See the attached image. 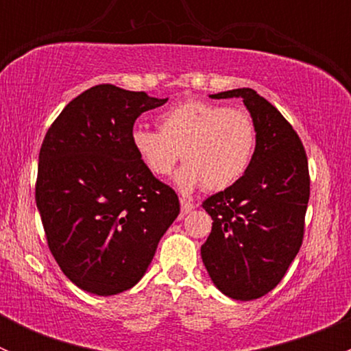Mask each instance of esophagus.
<instances>
[{
	"instance_id": "obj_1",
	"label": "esophagus",
	"mask_w": 351,
	"mask_h": 351,
	"mask_svg": "<svg viewBox=\"0 0 351 351\" xmlns=\"http://www.w3.org/2000/svg\"><path fill=\"white\" fill-rule=\"evenodd\" d=\"M180 204H182V214H189V212H192L195 208V205L192 202L185 200V198H180Z\"/></svg>"
}]
</instances>
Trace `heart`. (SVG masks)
Segmentation results:
<instances>
[{
	"instance_id": "obj_1",
	"label": "heart",
	"mask_w": 351,
	"mask_h": 351,
	"mask_svg": "<svg viewBox=\"0 0 351 351\" xmlns=\"http://www.w3.org/2000/svg\"><path fill=\"white\" fill-rule=\"evenodd\" d=\"M132 147L156 176L171 175L180 158L182 190L204 185L219 192L234 185L250 168L256 149V127L247 112L224 105L190 100L159 117V130L137 127Z\"/></svg>"
}]
</instances>
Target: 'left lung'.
Instances as JSON below:
<instances>
[{"instance_id": "8db88e82", "label": "left lung", "mask_w": 351, "mask_h": 351, "mask_svg": "<svg viewBox=\"0 0 351 351\" xmlns=\"http://www.w3.org/2000/svg\"><path fill=\"white\" fill-rule=\"evenodd\" d=\"M210 98H243L256 127V149L234 185L202 204L214 221L202 261L222 293L260 299L284 278L302 244L311 192L306 149L285 117L251 88Z\"/></svg>"}]
</instances>
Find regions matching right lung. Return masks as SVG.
Returning a JSON list of instances; mask_svg holds the SVG:
<instances>
[{"label":"right lung","mask_w":351,"mask_h":351,"mask_svg":"<svg viewBox=\"0 0 351 351\" xmlns=\"http://www.w3.org/2000/svg\"><path fill=\"white\" fill-rule=\"evenodd\" d=\"M168 98L98 84L66 105L38 154L35 202L64 275L97 295L132 289L180 214L178 195L141 162L134 122Z\"/></svg>","instance_id":"add662e5"}]
</instances>
